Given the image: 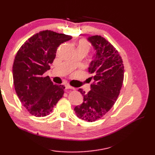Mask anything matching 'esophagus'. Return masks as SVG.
<instances>
[{
  "label": "esophagus",
  "mask_w": 155,
  "mask_h": 155,
  "mask_svg": "<svg viewBox=\"0 0 155 155\" xmlns=\"http://www.w3.org/2000/svg\"><path fill=\"white\" fill-rule=\"evenodd\" d=\"M65 89H67V90H69V89H72L71 86H70V85H68V84H65Z\"/></svg>",
  "instance_id": "34e87169"
}]
</instances>
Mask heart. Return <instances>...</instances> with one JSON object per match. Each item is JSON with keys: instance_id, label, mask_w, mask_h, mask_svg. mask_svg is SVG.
<instances>
[{"instance_id": "obj_1", "label": "heart", "mask_w": 155, "mask_h": 155, "mask_svg": "<svg viewBox=\"0 0 155 155\" xmlns=\"http://www.w3.org/2000/svg\"><path fill=\"white\" fill-rule=\"evenodd\" d=\"M78 47L85 48V49L87 50V51H88L89 48H90V46H89V44L87 42H86V41H81L79 44H78Z\"/></svg>"}]
</instances>
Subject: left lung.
<instances>
[{
  "label": "left lung",
  "mask_w": 155,
  "mask_h": 155,
  "mask_svg": "<svg viewBox=\"0 0 155 155\" xmlns=\"http://www.w3.org/2000/svg\"><path fill=\"white\" fill-rule=\"evenodd\" d=\"M87 40L96 51L88 68L93 74L90 78H93L94 83L87 94L82 89L78 90L83 102L74 107V111L80 119L94 122L105 115L117 101L124 70L118 51L108 41L101 35L89 37Z\"/></svg>",
  "instance_id": "obj_1"
}]
</instances>
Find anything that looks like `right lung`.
I'll use <instances>...</instances> for the list:
<instances>
[{"mask_svg": "<svg viewBox=\"0 0 155 155\" xmlns=\"http://www.w3.org/2000/svg\"><path fill=\"white\" fill-rule=\"evenodd\" d=\"M72 36L43 31L28 39L20 47L13 64V78L21 103L31 115L50 114L64 95L65 87L54 84L43 74L50 69L60 44Z\"/></svg>", "mask_w": 155, "mask_h": 155, "instance_id": "right-lung-1", "label": "right lung"}]
</instances>
